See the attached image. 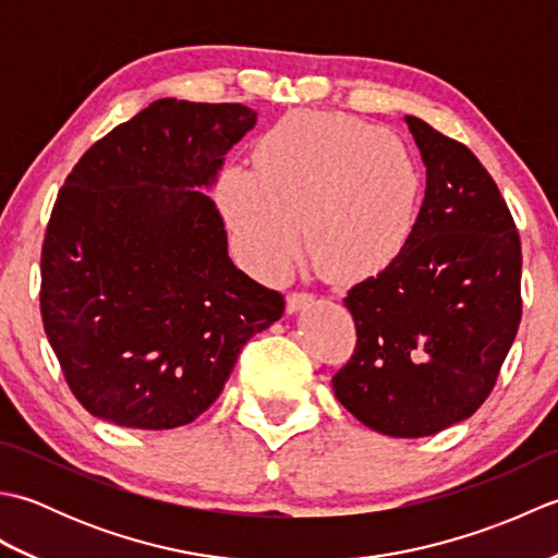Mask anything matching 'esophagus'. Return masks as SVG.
I'll use <instances>...</instances> for the list:
<instances>
[{
	"mask_svg": "<svg viewBox=\"0 0 558 558\" xmlns=\"http://www.w3.org/2000/svg\"><path fill=\"white\" fill-rule=\"evenodd\" d=\"M310 304H314L312 294L294 292V294H290L288 302H286V312H288V314H298L300 310H306V306H310Z\"/></svg>",
	"mask_w": 558,
	"mask_h": 558,
	"instance_id": "obj_1",
	"label": "esophagus"
}]
</instances>
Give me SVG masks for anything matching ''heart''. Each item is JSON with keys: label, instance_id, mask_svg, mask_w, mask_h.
Returning <instances> with one entry per match:
<instances>
[{"label": "heart", "instance_id": "1", "mask_svg": "<svg viewBox=\"0 0 558 558\" xmlns=\"http://www.w3.org/2000/svg\"><path fill=\"white\" fill-rule=\"evenodd\" d=\"M424 174L393 134L342 112H294L232 168L220 204L244 264L282 278L306 244L318 270L357 282L393 266L417 228Z\"/></svg>", "mask_w": 558, "mask_h": 558}]
</instances>
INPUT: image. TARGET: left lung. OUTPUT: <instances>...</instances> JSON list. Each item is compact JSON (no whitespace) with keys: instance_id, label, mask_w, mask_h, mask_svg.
<instances>
[{"instance_id":"8db88e82","label":"left lung","mask_w":558,"mask_h":558,"mask_svg":"<svg viewBox=\"0 0 558 558\" xmlns=\"http://www.w3.org/2000/svg\"><path fill=\"white\" fill-rule=\"evenodd\" d=\"M426 168L417 228L393 266L354 286L340 405L369 429L420 438L482 405L520 324V236L489 172L458 141L405 117Z\"/></svg>"}]
</instances>
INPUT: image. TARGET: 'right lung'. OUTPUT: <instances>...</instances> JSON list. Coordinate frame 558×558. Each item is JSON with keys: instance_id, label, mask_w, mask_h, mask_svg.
<instances>
[{"instance_id": "obj_1", "label": "right lung", "mask_w": 558, "mask_h": 558, "mask_svg": "<svg viewBox=\"0 0 558 558\" xmlns=\"http://www.w3.org/2000/svg\"><path fill=\"white\" fill-rule=\"evenodd\" d=\"M258 114L162 98L90 146L57 196L40 312L93 417L174 429L206 412L246 340L286 312L232 264L210 192Z\"/></svg>"}]
</instances>
